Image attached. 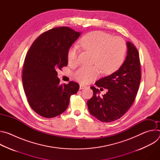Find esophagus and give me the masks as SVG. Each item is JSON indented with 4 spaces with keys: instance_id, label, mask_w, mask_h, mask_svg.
Instances as JSON below:
<instances>
[{
    "instance_id": "1",
    "label": "esophagus",
    "mask_w": 160,
    "mask_h": 160,
    "mask_svg": "<svg viewBox=\"0 0 160 160\" xmlns=\"http://www.w3.org/2000/svg\"><path fill=\"white\" fill-rule=\"evenodd\" d=\"M87 87L86 86H85V85H82V84H80V90H82V89H84V88H85Z\"/></svg>"
}]
</instances>
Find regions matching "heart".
Here are the masks:
<instances>
[{
    "label": "heart",
    "instance_id": "obj_1",
    "mask_svg": "<svg viewBox=\"0 0 160 160\" xmlns=\"http://www.w3.org/2000/svg\"><path fill=\"white\" fill-rule=\"evenodd\" d=\"M79 43L82 49L93 54L92 62L97 64L81 67L75 71V78L82 83H90L99 75L98 65L104 73L110 74L117 71L124 61L127 47L124 40L120 37H112L102 31H94L83 36ZM78 57L77 48H70L67 54L68 62L77 63Z\"/></svg>",
    "mask_w": 160,
    "mask_h": 160
}]
</instances>
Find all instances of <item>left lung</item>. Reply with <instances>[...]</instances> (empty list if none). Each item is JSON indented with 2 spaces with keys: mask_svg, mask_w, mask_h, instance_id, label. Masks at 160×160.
Returning a JSON list of instances; mask_svg holds the SVG:
<instances>
[{
  "mask_svg": "<svg viewBox=\"0 0 160 160\" xmlns=\"http://www.w3.org/2000/svg\"><path fill=\"white\" fill-rule=\"evenodd\" d=\"M127 54L119 69L98 80V87L108 89L102 97L94 87L93 96L87 101L89 112L102 122H111L120 118L127 112L138 94L141 79L139 54L135 45L127 42Z\"/></svg>",
  "mask_w": 160,
  "mask_h": 160,
  "instance_id": "1",
  "label": "left lung"
}]
</instances>
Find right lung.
I'll use <instances>...</instances> for the list:
<instances>
[{"label": "right lung", "instance_id": "obj_1", "mask_svg": "<svg viewBox=\"0 0 160 160\" xmlns=\"http://www.w3.org/2000/svg\"><path fill=\"white\" fill-rule=\"evenodd\" d=\"M80 35L68 27L52 28L41 34L27 52L22 85L30 107L43 117L61 115L79 90L74 82L60 84L56 71L68 65V51Z\"/></svg>", "mask_w": 160, "mask_h": 160}]
</instances>
